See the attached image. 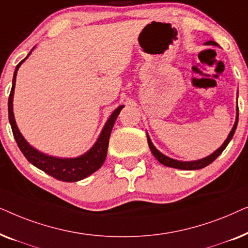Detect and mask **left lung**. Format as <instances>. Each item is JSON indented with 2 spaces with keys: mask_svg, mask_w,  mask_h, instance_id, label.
Returning <instances> with one entry per match:
<instances>
[{
  "mask_svg": "<svg viewBox=\"0 0 248 248\" xmlns=\"http://www.w3.org/2000/svg\"><path fill=\"white\" fill-rule=\"evenodd\" d=\"M205 44H208V45H216L218 46V44L216 42H212V40H209V42H206ZM238 94V93H237ZM238 97V96H237ZM238 105H237L236 107V121H235V124H233V126L232 128V131H230V133L228 134V137L223 142L222 145L220 148L217 149L215 152H212L211 155H209L208 157L205 158H202V159H199V160H193V161H181V160H176V159H172L170 157H167V155H165L164 154H161L160 151L158 150L157 148L155 147L154 143L151 142V139L149 137V134L147 133V139H148V144H149V148H150V150L152 152V155H155V159L162 164L164 166H167V167H171V168H176V169H183V170H196V169H201V168H204L206 166L211 164L212 161H215L217 158L219 157L220 155L222 154V151L225 150L227 145L232 140L233 134H235V131L237 128V124H238Z\"/></svg>",
  "mask_w": 248,
  "mask_h": 248,
  "instance_id": "8db88e82",
  "label": "left lung"
}]
</instances>
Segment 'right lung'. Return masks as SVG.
<instances>
[{
  "mask_svg": "<svg viewBox=\"0 0 248 248\" xmlns=\"http://www.w3.org/2000/svg\"><path fill=\"white\" fill-rule=\"evenodd\" d=\"M35 48V47H33ZM32 48V49H33ZM32 49L30 50V53L25 57L18 65H16L15 73H13V79H12V88L11 93L9 96L8 101V109H9V122L11 125L13 137H15L16 144L23 155L27 158L30 164H32L35 167L39 168L40 170L45 171L46 174H48L52 177L59 179L62 182H78L81 179L88 177L91 174H93L94 171L98 170L103 164L105 162L107 155V149H108V142H109V137L113 130L114 123L116 121L118 115H120L121 110L123 109L124 105L118 106L115 109L111 115L108 118L106 123H105L103 130H101L99 137H98L97 141L94 142V144L91 147L87 152H84L83 155H79L76 158H59V157H53V155H48L46 154H43L39 150H37L30 145L23 135L20 133L18 125H16L15 114H13V94H15V88H16V73L21 64L28 59V56L31 54Z\"/></svg>",
  "mask_w": 248,
  "mask_h": 248,
  "instance_id": "obj_1",
  "label": "right lung"
}]
</instances>
